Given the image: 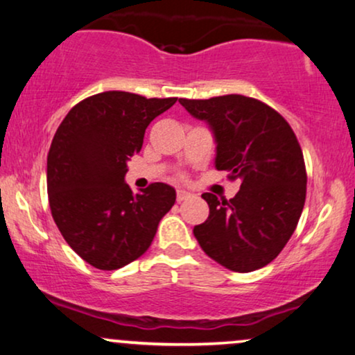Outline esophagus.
I'll use <instances>...</instances> for the list:
<instances>
[{
  "mask_svg": "<svg viewBox=\"0 0 355 355\" xmlns=\"http://www.w3.org/2000/svg\"><path fill=\"white\" fill-rule=\"evenodd\" d=\"M176 197H178L179 202L186 200V199H189V197H192V192L191 191H186V189H178Z\"/></svg>",
  "mask_w": 355,
  "mask_h": 355,
  "instance_id": "34e87169",
  "label": "esophagus"
}]
</instances>
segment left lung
Listing matches in <instances>:
<instances>
[{"instance_id":"1","label":"left lung","mask_w":355,"mask_h":355,"mask_svg":"<svg viewBox=\"0 0 355 355\" xmlns=\"http://www.w3.org/2000/svg\"><path fill=\"white\" fill-rule=\"evenodd\" d=\"M179 103L209 123L217 144L215 168L241 182L230 200L202 194L210 214L196 225L194 236L223 268H264L287 245L305 205V161L295 133L277 110L241 94Z\"/></svg>"}]
</instances>
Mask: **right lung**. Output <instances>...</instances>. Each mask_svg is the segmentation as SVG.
<instances>
[{"label": "right lung", "instance_id": "1", "mask_svg": "<svg viewBox=\"0 0 355 355\" xmlns=\"http://www.w3.org/2000/svg\"><path fill=\"white\" fill-rule=\"evenodd\" d=\"M176 101L105 91L78 103L55 132L47 156L50 210L71 250L96 269L138 259L176 202L164 182L133 194L123 181L146 127Z\"/></svg>", "mask_w": 355, "mask_h": 355}]
</instances>
